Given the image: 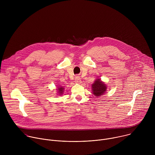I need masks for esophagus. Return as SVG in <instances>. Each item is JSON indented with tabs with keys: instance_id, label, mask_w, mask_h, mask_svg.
Segmentation results:
<instances>
[{
	"instance_id": "obj_1",
	"label": "esophagus",
	"mask_w": 155,
	"mask_h": 155,
	"mask_svg": "<svg viewBox=\"0 0 155 155\" xmlns=\"http://www.w3.org/2000/svg\"><path fill=\"white\" fill-rule=\"evenodd\" d=\"M75 82L76 83H81V78H80V77H78V76L75 77Z\"/></svg>"
}]
</instances>
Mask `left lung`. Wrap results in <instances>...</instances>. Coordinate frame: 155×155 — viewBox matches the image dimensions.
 Returning <instances> with one entry per match:
<instances>
[{
    "label": "left lung",
    "mask_w": 155,
    "mask_h": 155,
    "mask_svg": "<svg viewBox=\"0 0 155 155\" xmlns=\"http://www.w3.org/2000/svg\"><path fill=\"white\" fill-rule=\"evenodd\" d=\"M92 91L95 96L99 97L103 95L107 91V86L100 78H97L92 84Z\"/></svg>",
    "instance_id": "8db88e82"
}]
</instances>
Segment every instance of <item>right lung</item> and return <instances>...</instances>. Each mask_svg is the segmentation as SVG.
<instances>
[{"label":"right lung","mask_w":155,"mask_h":155,"mask_svg":"<svg viewBox=\"0 0 155 155\" xmlns=\"http://www.w3.org/2000/svg\"><path fill=\"white\" fill-rule=\"evenodd\" d=\"M64 88L63 87H62V86H58V93H59V95H62V94H63V93H64Z\"/></svg>","instance_id":"right-lung-1"}]
</instances>
